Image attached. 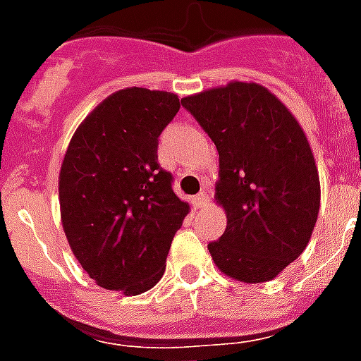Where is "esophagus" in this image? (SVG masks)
I'll list each match as a JSON object with an SVG mask.
<instances>
[{
  "label": "esophagus",
  "mask_w": 361,
  "mask_h": 361,
  "mask_svg": "<svg viewBox=\"0 0 361 361\" xmlns=\"http://www.w3.org/2000/svg\"><path fill=\"white\" fill-rule=\"evenodd\" d=\"M195 204L199 207V209H203V207H207V203H209V193L207 191H201L199 195H195Z\"/></svg>",
  "instance_id": "1"
}]
</instances>
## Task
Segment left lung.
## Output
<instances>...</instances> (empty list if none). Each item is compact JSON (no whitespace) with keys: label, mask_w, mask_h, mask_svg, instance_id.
Here are the masks:
<instances>
[{"label":"left lung","mask_w":361,"mask_h":361,"mask_svg":"<svg viewBox=\"0 0 361 361\" xmlns=\"http://www.w3.org/2000/svg\"><path fill=\"white\" fill-rule=\"evenodd\" d=\"M181 106L216 145V203L228 226L209 243L220 271L267 282L302 255L317 222L321 188L300 123L257 82L234 81L185 96Z\"/></svg>","instance_id":"left-lung-1"}]
</instances>
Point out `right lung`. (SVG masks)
Here are the masks:
<instances>
[{
	"instance_id": "right-lung-1",
	"label": "right lung",
	"mask_w": 361,
	"mask_h": 361,
	"mask_svg": "<svg viewBox=\"0 0 361 361\" xmlns=\"http://www.w3.org/2000/svg\"><path fill=\"white\" fill-rule=\"evenodd\" d=\"M180 110L164 90L108 96L77 127L59 172L67 242L98 286L137 295L162 279L189 204L158 164V137Z\"/></svg>"
}]
</instances>
